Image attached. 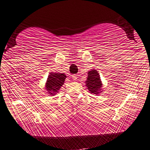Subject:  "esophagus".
I'll return each instance as SVG.
<instances>
[{
    "instance_id": "obj_1",
    "label": "esophagus",
    "mask_w": 150,
    "mask_h": 150,
    "mask_svg": "<svg viewBox=\"0 0 150 150\" xmlns=\"http://www.w3.org/2000/svg\"><path fill=\"white\" fill-rule=\"evenodd\" d=\"M72 80H73V81H76V80H77V76H76V75H72Z\"/></svg>"
}]
</instances>
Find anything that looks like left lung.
<instances>
[{"instance_id": "obj_1", "label": "left lung", "mask_w": 150, "mask_h": 150, "mask_svg": "<svg viewBox=\"0 0 150 150\" xmlns=\"http://www.w3.org/2000/svg\"><path fill=\"white\" fill-rule=\"evenodd\" d=\"M88 76L85 81L86 86L89 90V93L98 96L102 92L103 83L100 80V75L96 69H93L88 72Z\"/></svg>"}]
</instances>
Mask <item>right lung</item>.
I'll list each match as a JSON object with an SVG mask.
<instances>
[{"label": "right lung", "instance_id": "add662e5", "mask_svg": "<svg viewBox=\"0 0 150 150\" xmlns=\"http://www.w3.org/2000/svg\"><path fill=\"white\" fill-rule=\"evenodd\" d=\"M67 75L64 73L50 72L45 83V89L50 96H54L64 85Z\"/></svg>", "mask_w": 150, "mask_h": 150}]
</instances>
